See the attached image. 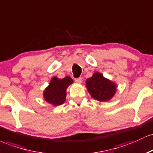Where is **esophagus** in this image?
I'll list each match as a JSON object with an SVG mask.
<instances>
[{
	"mask_svg": "<svg viewBox=\"0 0 153 153\" xmlns=\"http://www.w3.org/2000/svg\"><path fill=\"white\" fill-rule=\"evenodd\" d=\"M75 81H76L77 83H82V78L79 77V78L75 79Z\"/></svg>",
	"mask_w": 153,
	"mask_h": 153,
	"instance_id": "34e87169",
	"label": "esophagus"
}]
</instances>
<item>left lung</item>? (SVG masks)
Wrapping results in <instances>:
<instances>
[{"label": "left lung", "instance_id": "8db88e82", "mask_svg": "<svg viewBox=\"0 0 153 153\" xmlns=\"http://www.w3.org/2000/svg\"><path fill=\"white\" fill-rule=\"evenodd\" d=\"M118 85L105 78L100 72H95L86 81V88L90 95L100 102L111 100L116 94Z\"/></svg>", "mask_w": 153, "mask_h": 153}]
</instances>
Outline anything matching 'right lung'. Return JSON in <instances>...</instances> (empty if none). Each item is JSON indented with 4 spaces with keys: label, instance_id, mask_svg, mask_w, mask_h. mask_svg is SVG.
I'll return each instance as SVG.
<instances>
[{
    "label": "right lung",
    "instance_id": "right-lung-1",
    "mask_svg": "<svg viewBox=\"0 0 153 153\" xmlns=\"http://www.w3.org/2000/svg\"><path fill=\"white\" fill-rule=\"evenodd\" d=\"M73 82V79L70 76H66L63 79L53 76L49 85L43 91L42 95L45 100L53 106L63 104L66 101V90Z\"/></svg>",
    "mask_w": 153,
    "mask_h": 153
}]
</instances>
